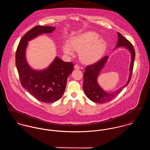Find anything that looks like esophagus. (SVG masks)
Returning <instances> with one entry per match:
<instances>
[{
    "label": "esophagus",
    "mask_w": 150,
    "mask_h": 150,
    "mask_svg": "<svg viewBox=\"0 0 150 150\" xmlns=\"http://www.w3.org/2000/svg\"><path fill=\"white\" fill-rule=\"evenodd\" d=\"M74 67L75 69H80V67L78 64H75Z\"/></svg>",
    "instance_id": "esophagus-1"
}]
</instances>
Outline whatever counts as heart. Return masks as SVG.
Here are the masks:
<instances>
[{
    "instance_id": "1",
    "label": "heart",
    "mask_w": 150,
    "mask_h": 150,
    "mask_svg": "<svg viewBox=\"0 0 150 150\" xmlns=\"http://www.w3.org/2000/svg\"><path fill=\"white\" fill-rule=\"evenodd\" d=\"M107 48L106 41L99 38L94 32H86L70 39V43H64L62 49L64 54L73 55L74 50L80 51V58L86 64H92L99 61Z\"/></svg>"
}]
</instances>
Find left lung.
I'll return each mask as SVG.
<instances>
[{
    "label": "left lung",
    "instance_id": "obj_1",
    "mask_svg": "<svg viewBox=\"0 0 150 150\" xmlns=\"http://www.w3.org/2000/svg\"><path fill=\"white\" fill-rule=\"evenodd\" d=\"M118 42L114 49L120 47H124L129 51L131 55V62L129 67V74L127 83L122 87L113 92H108L104 90L98 82V77L100 71L106 64L108 57H105L99 61L92 65L88 66L84 73L83 89L86 97L95 103H104L114 98L121 91L128 85L133 68L134 60L135 57L134 49L130 42L121 33L117 32Z\"/></svg>",
    "mask_w": 150,
    "mask_h": 150
}]
</instances>
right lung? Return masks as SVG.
Listing matches in <instances>:
<instances>
[{"label":"right lung","instance_id":"obj_1","mask_svg":"<svg viewBox=\"0 0 150 150\" xmlns=\"http://www.w3.org/2000/svg\"><path fill=\"white\" fill-rule=\"evenodd\" d=\"M55 29L54 26H35L22 38L16 54V64L22 86L36 99L45 103H53L61 98L73 64L56 57L46 68L34 69L26 60V50L28 42L42 34L51 33Z\"/></svg>","mask_w":150,"mask_h":150}]
</instances>
